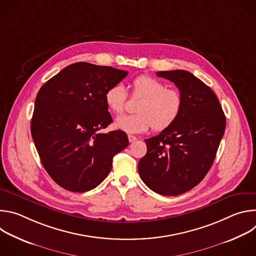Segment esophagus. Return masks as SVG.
Masks as SVG:
<instances>
[{
    "mask_svg": "<svg viewBox=\"0 0 256 256\" xmlns=\"http://www.w3.org/2000/svg\"><path fill=\"white\" fill-rule=\"evenodd\" d=\"M128 138L130 142H134V140H136V138L134 136H132V134H128Z\"/></svg>",
    "mask_w": 256,
    "mask_h": 256,
    "instance_id": "esophagus-1",
    "label": "esophagus"
}]
</instances>
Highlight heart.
I'll list each match as a JSON object with an SVG mask.
<instances>
[{"label":"heart","mask_w":256,"mask_h":256,"mask_svg":"<svg viewBox=\"0 0 256 256\" xmlns=\"http://www.w3.org/2000/svg\"><path fill=\"white\" fill-rule=\"evenodd\" d=\"M132 95L142 97L136 106V114H124L116 120L114 126L120 130L138 134L151 126L156 132L170 128L179 118L184 108V97L178 90L150 76H138L132 82ZM107 107L120 114L126 107L128 92L120 83L109 87L104 95Z\"/></svg>","instance_id":"heart-1"}]
</instances>
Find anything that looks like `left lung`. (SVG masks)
Masks as SVG:
<instances>
[{
	"mask_svg": "<svg viewBox=\"0 0 256 256\" xmlns=\"http://www.w3.org/2000/svg\"><path fill=\"white\" fill-rule=\"evenodd\" d=\"M184 97L178 120L158 136L144 140L147 154L138 162L144 184L162 196L184 194L204 178L226 128V118L216 94L184 70H161Z\"/></svg>",
	"mask_w": 256,
	"mask_h": 256,
	"instance_id": "1",
	"label": "left lung"
}]
</instances>
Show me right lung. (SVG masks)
Here are the masks:
<instances>
[{
	"label": "right lung",
	"instance_id": "add662e5",
	"mask_svg": "<svg viewBox=\"0 0 256 256\" xmlns=\"http://www.w3.org/2000/svg\"><path fill=\"white\" fill-rule=\"evenodd\" d=\"M126 75V70L80 62L40 89L31 134L44 169L62 188H95L110 172L114 156L128 147L124 132H99L112 122L105 92Z\"/></svg>",
	"mask_w": 256,
	"mask_h": 256
}]
</instances>
